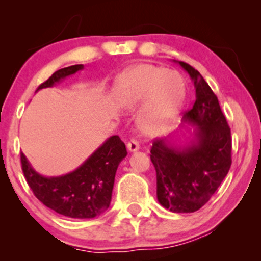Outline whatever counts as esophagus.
Returning <instances> with one entry per match:
<instances>
[{
  "label": "esophagus",
  "mask_w": 261,
  "mask_h": 261,
  "mask_svg": "<svg viewBox=\"0 0 261 261\" xmlns=\"http://www.w3.org/2000/svg\"><path fill=\"white\" fill-rule=\"evenodd\" d=\"M139 148H140V145H139V142H137V140L131 139L127 142L128 152H135V151H137V149H139Z\"/></svg>",
  "instance_id": "34e87169"
}]
</instances>
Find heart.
Returning <instances> with one entry per match:
<instances>
[{
    "label": "heart",
    "mask_w": 261,
    "mask_h": 261,
    "mask_svg": "<svg viewBox=\"0 0 261 261\" xmlns=\"http://www.w3.org/2000/svg\"><path fill=\"white\" fill-rule=\"evenodd\" d=\"M184 83L176 72L151 65L128 70L116 87V99L122 108L139 114V126L147 135H158L169 126L184 100Z\"/></svg>",
    "instance_id": "b5f03b06"
}]
</instances>
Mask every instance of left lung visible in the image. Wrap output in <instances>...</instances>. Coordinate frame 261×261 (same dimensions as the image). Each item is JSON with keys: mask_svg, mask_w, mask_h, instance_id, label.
<instances>
[{"mask_svg": "<svg viewBox=\"0 0 261 261\" xmlns=\"http://www.w3.org/2000/svg\"><path fill=\"white\" fill-rule=\"evenodd\" d=\"M194 81L196 99L185 112L184 121L195 125L194 140L173 147L155 139L151 161L157 174V199L176 214L195 212L211 199L232 164V137L220 103L203 77L193 66L179 61Z\"/></svg>", "mask_w": 261, "mask_h": 261, "instance_id": "1", "label": "left lung"}]
</instances>
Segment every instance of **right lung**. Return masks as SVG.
<instances>
[{
  "label": "right lung",
  "instance_id": "add662e5",
  "mask_svg": "<svg viewBox=\"0 0 261 261\" xmlns=\"http://www.w3.org/2000/svg\"><path fill=\"white\" fill-rule=\"evenodd\" d=\"M83 65L61 68L38 87H53L65 77L82 70ZM125 143L119 136L109 137L82 166L61 176H43L35 172L20 152L25 180L35 197L46 207L71 218H93L109 207L119 163L126 157Z\"/></svg>",
  "mask_w": 261,
  "mask_h": 261
}]
</instances>
